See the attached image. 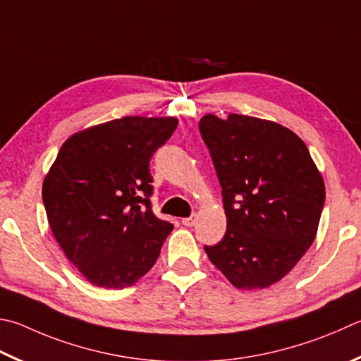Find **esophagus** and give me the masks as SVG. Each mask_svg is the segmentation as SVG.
Returning <instances> with one entry per match:
<instances>
[{"mask_svg":"<svg viewBox=\"0 0 361 361\" xmlns=\"http://www.w3.org/2000/svg\"><path fill=\"white\" fill-rule=\"evenodd\" d=\"M181 222H183V224H185L186 227H192V226L195 224V222H197V214H191V216H189V218H183Z\"/></svg>","mask_w":361,"mask_h":361,"instance_id":"obj_1","label":"esophagus"}]
</instances>
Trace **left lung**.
Here are the masks:
<instances>
[{
    "instance_id": "left-lung-1",
    "label": "left lung",
    "mask_w": 361,
    "mask_h": 361,
    "mask_svg": "<svg viewBox=\"0 0 361 361\" xmlns=\"http://www.w3.org/2000/svg\"><path fill=\"white\" fill-rule=\"evenodd\" d=\"M199 129L227 218L224 238L205 252L237 289H267L316 238L325 203L322 175L305 142L279 123L208 114Z\"/></svg>"
}]
</instances>
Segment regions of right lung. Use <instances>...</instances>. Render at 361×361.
<instances>
[{"label": "right lung", "mask_w": 361, "mask_h": 361, "mask_svg": "<svg viewBox=\"0 0 361 361\" xmlns=\"http://www.w3.org/2000/svg\"><path fill=\"white\" fill-rule=\"evenodd\" d=\"M178 120L124 116L72 134L42 183L51 232L96 287L124 289L152 270L173 226L152 212L149 161Z\"/></svg>", "instance_id": "right-lung-1"}]
</instances>
